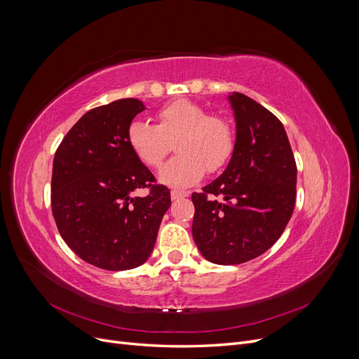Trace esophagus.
I'll return each mask as SVG.
<instances>
[{
  "label": "esophagus",
  "instance_id": "esophagus-1",
  "mask_svg": "<svg viewBox=\"0 0 359 359\" xmlns=\"http://www.w3.org/2000/svg\"><path fill=\"white\" fill-rule=\"evenodd\" d=\"M186 196H189V193L187 191H184V190H178V189H173L172 191H170V198L175 201V199H180V198H186Z\"/></svg>",
  "mask_w": 359,
  "mask_h": 359
}]
</instances>
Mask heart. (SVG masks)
<instances>
[{"label":"heart","mask_w":359,"mask_h":359,"mask_svg":"<svg viewBox=\"0 0 359 359\" xmlns=\"http://www.w3.org/2000/svg\"><path fill=\"white\" fill-rule=\"evenodd\" d=\"M158 126L135 119L127 128V142L148 168H160L172 149L180 153L158 173L163 184L187 187L198 182L205 170L214 173L229 161L235 136L224 118L191 100H175L157 112Z\"/></svg>","instance_id":"b5f03b06"}]
</instances>
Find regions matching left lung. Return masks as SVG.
<instances>
[{"label":"left lung","mask_w":359,"mask_h":359,"mask_svg":"<svg viewBox=\"0 0 359 359\" xmlns=\"http://www.w3.org/2000/svg\"><path fill=\"white\" fill-rule=\"evenodd\" d=\"M229 102L236 123L229 165L191 194L193 240L217 265L264 255L283 233L297 198V163L283 124L241 93H232Z\"/></svg>","instance_id":"8db88e82"}]
</instances>
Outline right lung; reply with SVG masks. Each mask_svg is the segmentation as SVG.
<instances>
[{
  "instance_id": "add662e5",
  "label": "right lung",
  "mask_w": 359,
  "mask_h": 359,
  "mask_svg": "<svg viewBox=\"0 0 359 359\" xmlns=\"http://www.w3.org/2000/svg\"><path fill=\"white\" fill-rule=\"evenodd\" d=\"M145 109L137 99L94 107L64 136L53 157L50 205L60 235L85 262L132 269L153 252L170 191L158 186L127 142V128ZM149 188L145 198H132Z\"/></svg>"
}]
</instances>
